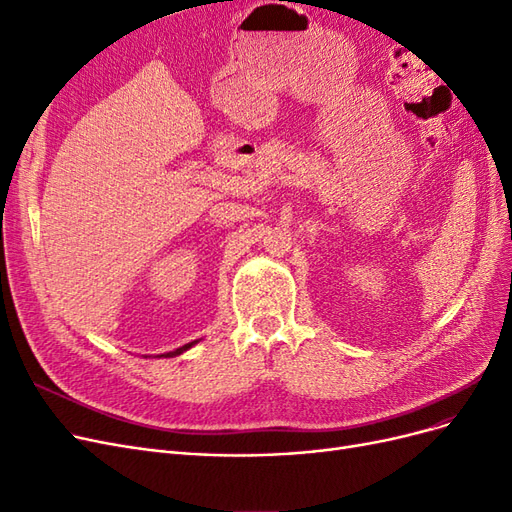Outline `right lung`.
<instances>
[{
    "label": "right lung",
    "mask_w": 512,
    "mask_h": 512,
    "mask_svg": "<svg viewBox=\"0 0 512 512\" xmlns=\"http://www.w3.org/2000/svg\"><path fill=\"white\" fill-rule=\"evenodd\" d=\"M194 344H198V339H196V342H190V344H185V346H181V348H177V350H173V352H166V354H160V356H179V354H183L185 350H190Z\"/></svg>",
    "instance_id": "obj_1"
}]
</instances>
